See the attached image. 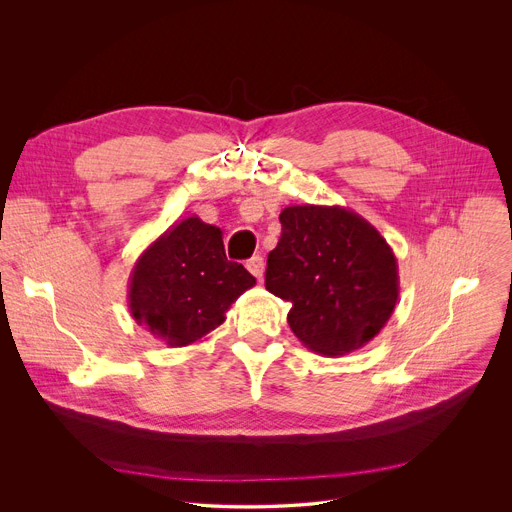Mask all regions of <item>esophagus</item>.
<instances>
[{
  "label": "esophagus",
  "instance_id": "obj_1",
  "mask_svg": "<svg viewBox=\"0 0 512 512\" xmlns=\"http://www.w3.org/2000/svg\"><path fill=\"white\" fill-rule=\"evenodd\" d=\"M247 269L261 281L263 279V271H265V263H263V257H259V255H255V257H251L249 261H247Z\"/></svg>",
  "mask_w": 512,
  "mask_h": 512
}]
</instances>
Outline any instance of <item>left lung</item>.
<instances>
[{"instance_id":"1","label":"left lung","mask_w":512,"mask_h":512,"mask_svg":"<svg viewBox=\"0 0 512 512\" xmlns=\"http://www.w3.org/2000/svg\"><path fill=\"white\" fill-rule=\"evenodd\" d=\"M279 223L265 287L291 304L289 328L306 348L326 356L371 342L399 298V267L389 243L344 206H287Z\"/></svg>"}]
</instances>
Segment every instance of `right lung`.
I'll return each instance as SVG.
<instances>
[{
  "label": "right lung",
  "mask_w": 512,
  "mask_h": 512,
  "mask_svg": "<svg viewBox=\"0 0 512 512\" xmlns=\"http://www.w3.org/2000/svg\"><path fill=\"white\" fill-rule=\"evenodd\" d=\"M255 277L225 255L223 231L188 216L174 223L135 261L129 312L168 346H188L225 322Z\"/></svg>",
  "instance_id": "right-lung-1"
}]
</instances>
